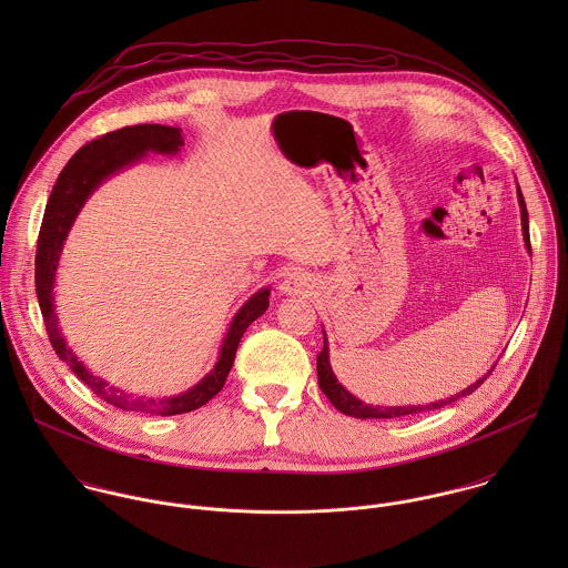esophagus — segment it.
I'll return each instance as SVG.
<instances>
[{"label":"esophagus","instance_id":"1","mask_svg":"<svg viewBox=\"0 0 568 568\" xmlns=\"http://www.w3.org/2000/svg\"><path fill=\"white\" fill-rule=\"evenodd\" d=\"M315 291V282L304 271H288L280 282V293L291 297H308Z\"/></svg>","mask_w":568,"mask_h":568}]
</instances>
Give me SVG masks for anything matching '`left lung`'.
Instances as JSON below:
<instances>
[{"instance_id": "1", "label": "left lung", "mask_w": 568, "mask_h": 568, "mask_svg": "<svg viewBox=\"0 0 568 568\" xmlns=\"http://www.w3.org/2000/svg\"><path fill=\"white\" fill-rule=\"evenodd\" d=\"M518 192V203H520V221H523V239L527 244V251L531 253V243H529V216H527V205H525V199H523V192L520 187L516 190ZM496 367V365H494ZM491 367V369H494ZM491 369L487 372L484 378H479L475 385L466 387L464 392L446 398V400H437V403H430V405L419 406H374L365 405L363 400H358L356 396H352L334 376L332 367H329V349H327V338H325L324 332V349L317 354V376H320V387L325 394V398L334 405V408H338L341 413L349 415V417H361V419H394V417H405V415H415V413H424V410H435V408H442V406L453 405L457 403L459 398H466L470 396L473 392H477L487 376L491 374Z\"/></svg>"}]
</instances>
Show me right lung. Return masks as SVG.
Returning a JSON list of instances; mask_svg holds the SVG:
<instances>
[{"label": "right lung", "mask_w": 568, "mask_h": 568, "mask_svg": "<svg viewBox=\"0 0 568 568\" xmlns=\"http://www.w3.org/2000/svg\"><path fill=\"white\" fill-rule=\"evenodd\" d=\"M183 146L181 129L176 126H162V124H138V126H124L113 133L102 135L100 140H93L84 144L81 151L68 162L61 170L52 194L45 205L39 241H37V257H34V284H37V297L41 306V315L45 322V329L50 336V343L59 358L70 365V369L81 378L82 383L100 396L104 403L124 408V410H142L151 415H179L190 413L199 406L207 405L225 385L227 374L234 365L239 343L243 338L244 329L253 324L266 308H268V288L257 291L253 297L244 302L243 308L236 313L234 322L223 338L219 361L214 369L196 383L192 389H187L181 396L172 398H131L122 389L111 387L102 378L93 376L79 356L68 347L59 320L54 313V277L57 266L61 260L63 243L81 212L89 194L106 181L111 174L120 172L122 168L131 163L140 162L149 151L174 155Z\"/></svg>", "instance_id": "obj_1"}]
</instances>
